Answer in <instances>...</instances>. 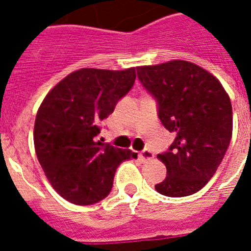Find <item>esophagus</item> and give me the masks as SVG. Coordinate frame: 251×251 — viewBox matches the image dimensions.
Instances as JSON below:
<instances>
[{
	"label": "esophagus",
	"instance_id": "34e87169",
	"mask_svg": "<svg viewBox=\"0 0 251 251\" xmlns=\"http://www.w3.org/2000/svg\"><path fill=\"white\" fill-rule=\"evenodd\" d=\"M139 157L142 159V161H150L153 159V153L152 151H150V150H143V151L139 153Z\"/></svg>",
	"mask_w": 251,
	"mask_h": 251
}]
</instances>
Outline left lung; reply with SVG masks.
Returning a JSON list of instances; mask_svg holds the SVG:
<instances>
[{
  "label": "left lung",
  "instance_id": "8db88e82",
  "mask_svg": "<svg viewBox=\"0 0 251 251\" xmlns=\"http://www.w3.org/2000/svg\"><path fill=\"white\" fill-rule=\"evenodd\" d=\"M137 73L159 102L161 124L175 134L169 151L157 155L167 177L155 189L167 197L194 194L215 175L229 146V95L216 76L189 61L138 66Z\"/></svg>",
  "mask_w": 251,
  "mask_h": 251
}]
</instances>
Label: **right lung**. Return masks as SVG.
Listing matches in <instances>:
<instances>
[{
  "mask_svg": "<svg viewBox=\"0 0 251 251\" xmlns=\"http://www.w3.org/2000/svg\"><path fill=\"white\" fill-rule=\"evenodd\" d=\"M135 68H83L49 91L39 106L33 145L49 183L74 204L101 201L113 186L120 163L137 153L96 139L99 124L114 110L135 80Z\"/></svg>",
  "mask_w": 251,
  "mask_h": 251,
  "instance_id": "right-lung-1",
  "label": "right lung"
}]
</instances>
